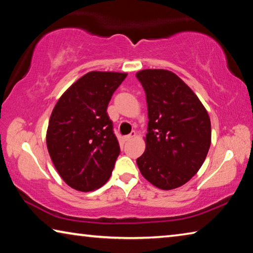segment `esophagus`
Instances as JSON below:
<instances>
[{
    "label": "esophagus",
    "instance_id": "obj_1",
    "mask_svg": "<svg viewBox=\"0 0 253 253\" xmlns=\"http://www.w3.org/2000/svg\"><path fill=\"white\" fill-rule=\"evenodd\" d=\"M135 136H136V131H131L129 135H127V136L124 137V139H125V142H128V140H130V139L134 138Z\"/></svg>",
    "mask_w": 253,
    "mask_h": 253
}]
</instances>
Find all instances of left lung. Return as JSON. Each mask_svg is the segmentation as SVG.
Masks as SVG:
<instances>
[{
    "label": "left lung",
    "instance_id": "obj_1",
    "mask_svg": "<svg viewBox=\"0 0 253 253\" xmlns=\"http://www.w3.org/2000/svg\"><path fill=\"white\" fill-rule=\"evenodd\" d=\"M146 93L148 132L137 158L143 176L161 190L184 185L199 172L211 145V121L194 91L172 71L136 74Z\"/></svg>",
    "mask_w": 253,
    "mask_h": 253
}]
</instances>
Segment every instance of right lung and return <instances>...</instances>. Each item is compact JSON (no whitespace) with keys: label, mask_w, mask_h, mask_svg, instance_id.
I'll return each mask as SVG.
<instances>
[{"label":"right lung","mask_w":253,"mask_h":253,"mask_svg":"<svg viewBox=\"0 0 253 253\" xmlns=\"http://www.w3.org/2000/svg\"><path fill=\"white\" fill-rule=\"evenodd\" d=\"M126 77L88 72L62 93L51 113L46 147L60 176L77 191L97 190L113 172L121 148L107 107Z\"/></svg>","instance_id":"right-lung-1"}]
</instances>
